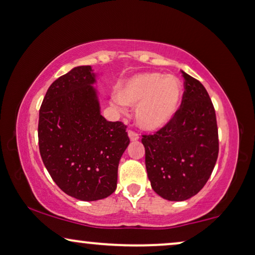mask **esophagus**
Segmentation results:
<instances>
[{
  "label": "esophagus",
  "instance_id": "1",
  "mask_svg": "<svg viewBox=\"0 0 255 255\" xmlns=\"http://www.w3.org/2000/svg\"><path fill=\"white\" fill-rule=\"evenodd\" d=\"M128 138H130L131 141H137L138 139H139V135H138L133 131H128Z\"/></svg>",
  "mask_w": 255,
  "mask_h": 255
}]
</instances>
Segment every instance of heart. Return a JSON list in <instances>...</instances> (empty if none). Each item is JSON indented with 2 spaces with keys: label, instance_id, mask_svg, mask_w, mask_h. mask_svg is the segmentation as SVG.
<instances>
[{
  "label": "heart",
  "instance_id": "b5f03b06",
  "mask_svg": "<svg viewBox=\"0 0 255 255\" xmlns=\"http://www.w3.org/2000/svg\"><path fill=\"white\" fill-rule=\"evenodd\" d=\"M115 105L135 107L134 122L140 130L157 132L170 124L179 111L183 84L176 76L141 72L121 82Z\"/></svg>",
  "mask_w": 255,
  "mask_h": 255
}]
</instances>
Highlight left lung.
I'll return each mask as SVG.
<instances>
[{
    "label": "left lung",
    "instance_id": "left-lung-1",
    "mask_svg": "<svg viewBox=\"0 0 255 255\" xmlns=\"http://www.w3.org/2000/svg\"><path fill=\"white\" fill-rule=\"evenodd\" d=\"M185 92L179 111L156 134L143 135L151 187L170 201L199 192L217 163L219 141L216 111L204 85L181 71Z\"/></svg>",
    "mask_w": 255,
    "mask_h": 255
}]
</instances>
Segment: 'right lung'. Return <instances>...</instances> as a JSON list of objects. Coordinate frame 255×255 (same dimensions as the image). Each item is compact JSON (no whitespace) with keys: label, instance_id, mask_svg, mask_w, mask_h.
Wrapping results in <instances>:
<instances>
[{"label":"right lung","instance_id":"add662e5","mask_svg":"<svg viewBox=\"0 0 255 255\" xmlns=\"http://www.w3.org/2000/svg\"><path fill=\"white\" fill-rule=\"evenodd\" d=\"M97 77L90 65L75 67L49 87L39 109L44 166L63 192L83 201L115 192L118 164L130 144L125 125L101 115Z\"/></svg>","mask_w":255,"mask_h":255}]
</instances>
